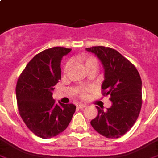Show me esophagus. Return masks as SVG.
<instances>
[{
  "label": "esophagus",
  "mask_w": 158,
  "mask_h": 158,
  "mask_svg": "<svg viewBox=\"0 0 158 158\" xmlns=\"http://www.w3.org/2000/svg\"><path fill=\"white\" fill-rule=\"evenodd\" d=\"M86 107L85 104H79L77 105V108H80V109H82V108H84Z\"/></svg>",
  "instance_id": "1"
}]
</instances>
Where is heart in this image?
I'll list each match as a JSON object with an SVG mask.
<instances>
[{
  "instance_id": "obj_1",
  "label": "heart",
  "mask_w": 158,
  "mask_h": 158,
  "mask_svg": "<svg viewBox=\"0 0 158 158\" xmlns=\"http://www.w3.org/2000/svg\"><path fill=\"white\" fill-rule=\"evenodd\" d=\"M84 62H85V66H87L88 64H90V63H95V62H96V60H95L94 58H92V57H86V58H84ZM69 66H70V63H67V65L65 66V68H64V71L66 72V71H67V70H68L69 68ZM86 91H87V90L86 89H83L81 90V91H80V96H81V98H83V99H84V98L87 97V93H86Z\"/></svg>"
}]
</instances>
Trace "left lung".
I'll list each match as a JSON object with an SVG mask.
<instances>
[{"mask_svg": "<svg viewBox=\"0 0 158 158\" xmlns=\"http://www.w3.org/2000/svg\"><path fill=\"white\" fill-rule=\"evenodd\" d=\"M101 61L104 69L103 95L111 96L107 111L96 107L97 116L91 126L107 138H119L135 124L142 104L141 79L135 66L117 50L105 46L86 48Z\"/></svg>", "mask_w": 158, "mask_h": 158, "instance_id": "left-lung-1", "label": "left lung"}]
</instances>
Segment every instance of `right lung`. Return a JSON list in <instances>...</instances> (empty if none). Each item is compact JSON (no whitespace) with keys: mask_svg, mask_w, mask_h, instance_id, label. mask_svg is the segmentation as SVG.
<instances>
[{"mask_svg":"<svg viewBox=\"0 0 158 158\" xmlns=\"http://www.w3.org/2000/svg\"><path fill=\"white\" fill-rule=\"evenodd\" d=\"M71 49L56 46L45 50L26 65L18 78L16 95L19 114L28 128L48 139L67 128L75 112L72 104H57L54 86L61 79V60Z\"/></svg>","mask_w":158,"mask_h":158,"instance_id":"add662e5","label":"right lung"}]
</instances>
